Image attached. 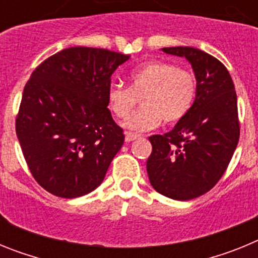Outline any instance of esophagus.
<instances>
[{"label": "esophagus", "mask_w": 258, "mask_h": 258, "mask_svg": "<svg viewBox=\"0 0 258 258\" xmlns=\"http://www.w3.org/2000/svg\"><path fill=\"white\" fill-rule=\"evenodd\" d=\"M138 137H140V136H138V134L131 133V132H127V133L125 134V142H132V141L137 140Z\"/></svg>", "instance_id": "obj_1"}]
</instances>
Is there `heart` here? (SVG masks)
I'll return each instance as SVG.
<instances>
[{
  "label": "heart",
  "instance_id": "b5f03b06",
  "mask_svg": "<svg viewBox=\"0 0 258 258\" xmlns=\"http://www.w3.org/2000/svg\"><path fill=\"white\" fill-rule=\"evenodd\" d=\"M131 88L112 84L107 90V107L117 118H125L141 97L143 107L122 122L134 132H146L174 124L187 115L197 97L198 83L192 72L174 63L152 60L129 74Z\"/></svg>",
  "mask_w": 258,
  "mask_h": 258
}]
</instances>
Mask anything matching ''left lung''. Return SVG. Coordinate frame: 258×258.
Listing matches in <instances>:
<instances>
[{"instance_id": "8db88e82", "label": "left lung", "mask_w": 258, "mask_h": 258, "mask_svg": "<svg viewBox=\"0 0 258 258\" xmlns=\"http://www.w3.org/2000/svg\"><path fill=\"white\" fill-rule=\"evenodd\" d=\"M183 56L197 77V97L187 115L168 133L151 136L150 183L174 200H191L220 181L238 146L240 126L235 86L218 59L195 47H163Z\"/></svg>"}]
</instances>
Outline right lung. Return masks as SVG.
Listing matches in <instances>:
<instances>
[{"instance_id": "add662e5", "label": "right lung", "mask_w": 258, "mask_h": 258, "mask_svg": "<svg viewBox=\"0 0 258 258\" xmlns=\"http://www.w3.org/2000/svg\"><path fill=\"white\" fill-rule=\"evenodd\" d=\"M129 58L75 46L32 72L15 129L33 178L52 195L74 199L103 182L125 138L107 108V90L116 68Z\"/></svg>"}]
</instances>
